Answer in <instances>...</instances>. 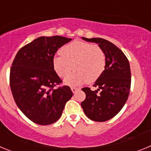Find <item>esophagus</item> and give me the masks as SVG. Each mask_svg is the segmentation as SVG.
I'll list each match as a JSON object with an SVG mask.
<instances>
[{
	"label": "esophagus",
	"instance_id": "1",
	"mask_svg": "<svg viewBox=\"0 0 151 151\" xmlns=\"http://www.w3.org/2000/svg\"><path fill=\"white\" fill-rule=\"evenodd\" d=\"M78 89V88H76V87H71V90L73 92V93H75V92Z\"/></svg>",
	"mask_w": 151,
	"mask_h": 151
}]
</instances>
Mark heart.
I'll use <instances>...</instances> for the list:
<instances>
[{"instance_id": "b5f03b06", "label": "heart", "mask_w": 151, "mask_h": 151, "mask_svg": "<svg viewBox=\"0 0 151 151\" xmlns=\"http://www.w3.org/2000/svg\"><path fill=\"white\" fill-rule=\"evenodd\" d=\"M60 54V57H54L53 60L57 74L64 78L73 69L76 70L65 81L68 85H78L85 81L94 83L104 71L106 54L98 45L75 41L62 47Z\"/></svg>"}]
</instances>
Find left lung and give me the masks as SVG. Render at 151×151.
I'll list each match as a JSON object with an SVG mask.
<instances>
[{
  "instance_id": "1",
  "label": "left lung",
  "mask_w": 151,
  "mask_h": 151,
  "mask_svg": "<svg viewBox=\"0 0 151 151\" xmlns=\"http://www.w3.org/2000/svg\"><path fill=\"white\" fill-rule=\"evenodd\" d=\"M84 40L98 44L106 54V66L101 76L94 84L97 90L90 88L82 90L86 94L81 103L85 114L96 122H105L115 116L122 110L129 95L131 70L126 56L110 41L101 38ZM101 90L100 94H97Z\"/></svg>"
}]
</instances>
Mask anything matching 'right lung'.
Returning <instances> with one entry per match:
<instances>
[{
  "mask_svg": "<svg viewBox=\"0 0 151 151\" xmlns=\"http://www.w3.org/2000/svg\"><path fill=\"white\" fill-rule=\"evenodd\" d=\"M62 36L39 37L19 50L12 63L10 85L17 106L31 121L50 125L62 115L73 96L54 70L55 53L71 41Z\"/></svg>",
  "mask_w": 151,
  "mask_h": 151,
  "instance_id": "obj_1",
  "label": "right lung"
}]
</instances>
